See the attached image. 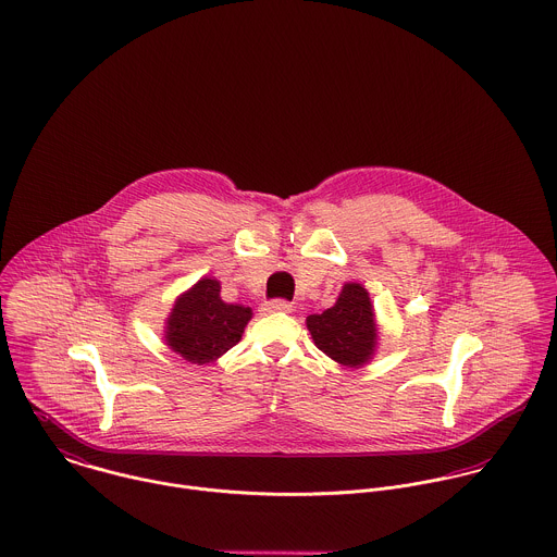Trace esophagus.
<instances>
[{
	"mask_svg": "<svg viewBox=\"0 0 557 557\" xmlns=\"http://www.w3.org/2000/svg\"><path fill=\"white\" fill-rule=\"evenodd\" d=\"M293 310V306L288 304V301H284V299H273V301H267L262 308H260V312L262 314H286V312H290Z\"/></svg>",
	"mask_w": 557,
	"mask_h": 557,
	"instance_id": "esophagus-1",
	"label": "esophagus"
}]
</instances>
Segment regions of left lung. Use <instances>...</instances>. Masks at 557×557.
<instances>
[{
  "mask_svg": "<svg viewBox=\"0 0 557 557\" xmlns=\"http://www.w3.org/2000/svg\"><path fill=\"white\" fill-rule=\"evenodd\" d=\"M314 344L337 363L361 368L376 348V321L370 295L361 284L342 286L334 308L306 321Z\"/></svg>",
  "mask_w": 557,
  "mask_h": 557,
  "instance_id": "1",
  "label": "left lung"
}]
</instances>
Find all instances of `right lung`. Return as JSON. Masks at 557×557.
I'll return each mask as SVG.
<instances>
[{
	"label": "right lung",
	"mask_w": 557,
	"mask_h": 557,
	"mask_svg": "<svg viewBox=\"0 0 557 557\" xmlns=\"http://www.w3.org/2000/svg\"><path fill=\"white\" fill-rule=\"evenodd\" d=\"M218 280L202 277L183 293L168 319L165 344L183 359L205 366L222 357L245 332L251 310L222 301Z\"/></svg>",
	"instance_id": "obj_1"
}]
</instances>
